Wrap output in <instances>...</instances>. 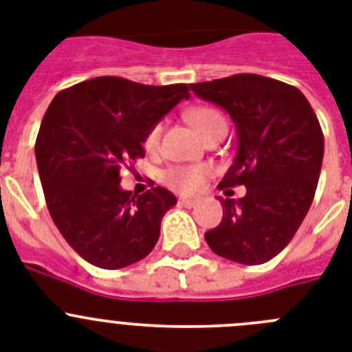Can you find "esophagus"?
<instances>
[{
  "label": "esophagus",
  "mask_w": 352,
  "mask_h": 352,
  "mask_svg": "<svg viewBox=\"0 0 352 352\" xmlns=\"http://www.w3.org/2000/svg\"><path fill=\"white\" fill-rule=\"evenodd\" d=\"M197 201L193 200V198H179V206L182 207H193Z\"/></svg>",
  "instance_id": "obj_1"
}]
</instances>
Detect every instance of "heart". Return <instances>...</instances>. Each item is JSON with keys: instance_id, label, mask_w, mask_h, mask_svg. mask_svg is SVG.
Here are the masks:
<instances>
[{"instance_id": "heart-1", "label": "heart", "mask_w": 352, "mask_h": 352, "mask_svg": "<svg viewBox=\"0 0 352 352\" xmlns=\"http://www.w3.org/2000/svg\"><path fill=\"white\" fill-rule=\"evenodd\" d=\"M186 120L193 125L197 133L201 138L210 140L212 136L219 133H227L228 124L227 118L219 109L212 108V106H197L186 111ZM161 134H163V124L157 122L148 129L145 136V146L146 152H155L161 143ZM210 170L207 166H173L164 173V182L172 189L179 191V193H195L204 184L206 177L209 175Z\"/></svg>"}]
</instances>
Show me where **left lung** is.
Instances as JSON below:
<instances>
[{
	"mask_svg": "<svg viewBox=\"0 0 352 352\" xmlns=\"http://www.w3.org/2000/svg\"><path fill=\"white\" fill-rule=\"evenodd\" d=\"M191 90L227 109L237 129V155L218 188H246L239 200L219 198L223 219L206 232L207 244L232 262L264 264L290 243L316 197L319 120L298 88L265 76L235 74Z\"/></svg>",
	"mask_w": 352,
	"mask_h": 352,
	"instance_id": "obj_1",
	"label": "left lung"
}]
</instances>
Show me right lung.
<instances>
[{
    "label": "right lung",
    "instance_id": "add662e5",
    "mask_svg": "<svg viewBox=\"0 0 352 352\" xmlns=\"http://www.w3.org/2000/svg\"><path fill=\"white\" fill-rule=\"evenodd\" d=\"M188 91L184 83L152 87L100 76L49 104L35 142L45 204L60 234L90 264L120 269L154 250L177 198L159 186L140 197L124 191L120 170L145 157L148 129L189 99Z\"/></svg>",
    "mask_w": 352,
    "mask_h": 352
}]
</instances>
